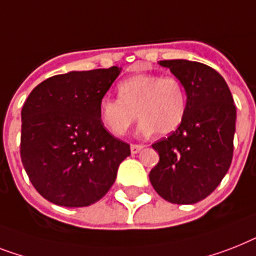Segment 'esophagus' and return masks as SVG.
Listing matches in <instances>:
<instances>
[{
	"mask_svg": "<svg viewBox=\"0 0 256 256\" xmlns=\"http://www.w3.org/2000/svg\"><path fill=\"white\" fill-rule=\"evenodd\" d=\"M143 148L142 144H132L130 146V150H132V154H138L140 150Z\"/></svg>",
	"mask_w": 256,
	"mask_h": 256,
	"instance_id": "esophagus-1",
	"label": "esophagus"
}]
</instances>
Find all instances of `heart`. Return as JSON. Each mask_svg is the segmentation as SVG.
I'll list each match as a JSON object with an SVG mask.
<instances>
[{
  "label": "heart",
  "instance_id": "1",
  "mask_svg": "<svg viewBox=\"0 0 256 256\" xmlns=\"http://www.w3.org/2000/svg\"><path fill=\"white\" fill-rule=\"evenodd\" d=\"M118 94L100 102L101 120L114 135L126 134L138 116L143 134L168 135L186 117V86L172 74H134L118 84Z\"/></svg>",
  "mask_w": 256,
  "mask_h": 256
}]
</instances>
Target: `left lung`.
<instances>
[{"mask_svg":"<svg viewBox=\"0 0 256 256\" xmlns=\"http://www.w3.org/2000/svg\"><path fill=\"white\" fill-rule=\"evenodd\" d=\"M186 90L182 124L167 138L154 143L159 163L150 182L168 202L188 205L204 200L229 171L234 151L236 110L221 74L206 64L162 60Z\"/></svg>","mask_w":256,"mask_h":256,"instance_id":"obj_1","label":"left lung"}]
</instances>
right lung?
I'll return each instance as SVG.
<instances>
[{
  "label": "right lung",
  "instance_id": "right-lung-1",
  "mask_svg": "<svg viewBox=\"0 0 256 256\" xmlns=\"http://www.w3.org/2000/svg\"><path fill=\"white\" fill-rule=\"evenodd\" d=\"M121 70L56 74L36 85L22 108L20 159L31 184L50 202L81 208L113 186L130 144L108 132L100 102Z\"/></svg>",
  "mask_w": 256,
  "mask_h": 256
}]
</instances>
